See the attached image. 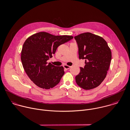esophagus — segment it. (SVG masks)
Here are the masks:
<instances>
[{
	"label": "esophagus",
	"mask_w": 130,
	"mask_h": 130,
	"mask_svg": "<svg viewBox=\"0 0 130 130\" xmlns=\"http://www.w3.org/2000/svg\"><path fill=\"white\" fill-rule=\"evenodd\" d=\"M63 67H64V68L65 69H69V68L71 67L70 66H68V65H64L63 66Z\"/></svg>",
	"instance_id": "obj_1"
}]
</instances>
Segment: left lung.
Segmentation results:
<instances>
[{"instance_id": "1", "label": "left lung", "mask_w": 130, "mask_h": 130, "mask_svg": "<svg viewBox=\"0 0 130 130\" xmlns=\"http://www.w3.org/2000/svg\"><path fill=\"white\" fill-rule=\"evenodd\" d=\"M78 47L79 59H85L84 68L80 67L75 81L85 90L99 86L106 76L111 60V52L101 37L90 32L74 37Z\"/></svg>"}]
</instances>
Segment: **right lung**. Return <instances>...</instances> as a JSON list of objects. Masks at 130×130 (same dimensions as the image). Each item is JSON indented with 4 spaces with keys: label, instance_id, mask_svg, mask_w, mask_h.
Here are the masks:
<instances>
[{
    "label": "right lung",
    "instance_id": "right-lung-1",
    "mask_svg": "<svg viewBox=\"0 0 130 130\" xmlns=\"http://www.w3.org/2000/svg\"><path fill=\"white\" fill-rule=\"evenodd\" d=\"M73 38L72 36H56L45 32L34 34L25 41L21 59L30 79L37 86L50 89L58 85L64 74L63 66H55L47 61L57 47Z\"/></svg>",
    "mask_w": 130,
    "mask_h": 130
}]
</instances>
